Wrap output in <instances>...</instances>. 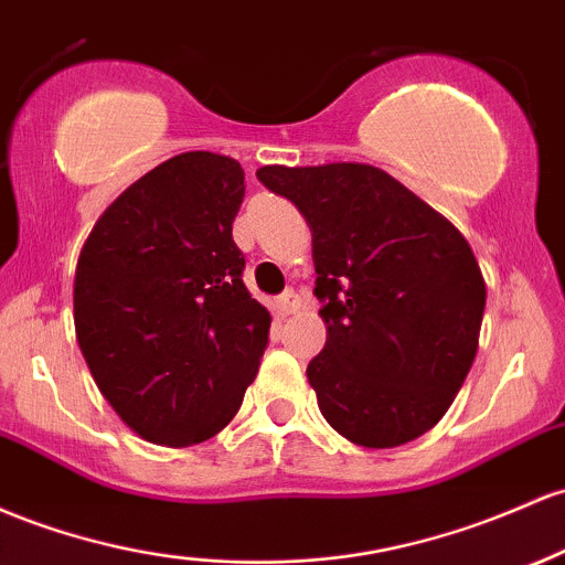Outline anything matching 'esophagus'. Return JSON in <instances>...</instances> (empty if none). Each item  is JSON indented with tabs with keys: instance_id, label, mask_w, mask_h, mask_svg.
<instances>
[{
	"instance_id": "esophagus-1",
	"label": "esophagus",
	"mask_w": 565,
	"mask_h": 565,
	"mask_svg": "<svg viewBox=\"0 0 565 565\" xmlns=\"http://www.w3.org/2000/svg\"><path fill=\"white\" fill-rule=\"evenodd\" d=\"M297 308H300V295H297L295 289H287L284 295H278V300H276V311L278 313H281V316L295 313Z\"/></svg>"
}]
</instances>
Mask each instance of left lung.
Here are the masks:
<instances>
[{"label": "left lung", "mask_w": 565, "mask_h": 565, "mask_svg": "<svg viewBox=\"0 0 565 565\" xmlns=\"http://www.w3.org/2000/svg\"><path fill=\"white\" fill-rule=\"evenodd\" d=\"M257 179L292 201L313 235L327 343L308 383L327 424L362 448L429 431L480 340L486 281L472 246L375 166H263Z\"/></svg>", "instance_id": "1"}]
</instances>
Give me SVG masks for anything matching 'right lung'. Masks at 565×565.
Masks as SVG:
<instances>
[{
    "instance_id": "1",
    "label": "right lung",
    "mask_w": 565,
    "mask_h": 565,
    "mask_svg": "<svg viewBox=\"0 0 565 565\" xmlns=\"http://www.w3.org/2000/svg\"><path fill=\"white\" fill-rule=\"evenodd\" d=\"M244 169L182 152L98 216L77 259L74 330L93 381L141 439L206 443L244 402L270 313L244 287Z\"/></svg>"
}]
</instances>
